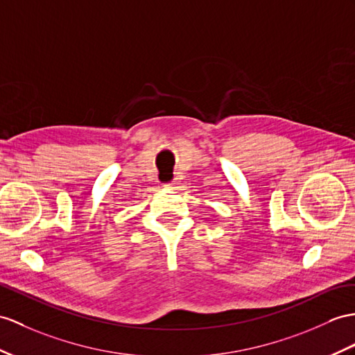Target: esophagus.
Here are the masks:
<instances>
[{
	"label": "esophagus",
	"mask_w": 355,
	"mask_h": 355,
	"mask_svg": "<svg viewBox=\"0 0 355 355\" xmlns=\"http://www.w3.org/2000/svg\"><path fill=\"white\" fill-rule=\"evenodd\" d=\"M176 185H178V180L173 179V180H170V182L166 184V188H176Z\"/></svg>",
	"instance_id": "34e87169"
}]
</instances>
